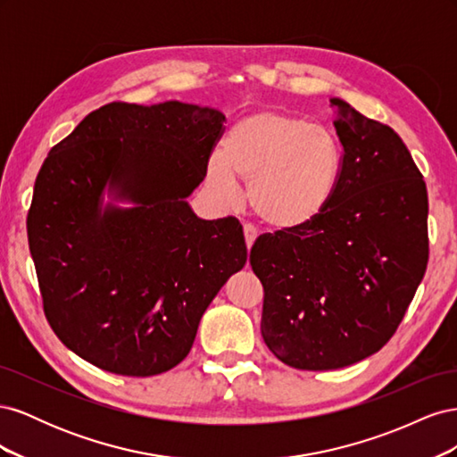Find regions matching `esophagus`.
Listing matches in <instances>:
<instances>
[{"mask_svg":"<svg viewBox=\"0 0 457 457\" xmlns=\"http://www.w3.org/2000/svg\"><path fill=\"white\" fill-rule=\"evenodd\" d=\"M244 238H245L247 250H252L253 242L257 240V230H255V227H252V225H244Z\"/></svg>","mask_w":457,"mask_h":457,"instance_id":"34e87169","label":"esophagus"}]
</instances>
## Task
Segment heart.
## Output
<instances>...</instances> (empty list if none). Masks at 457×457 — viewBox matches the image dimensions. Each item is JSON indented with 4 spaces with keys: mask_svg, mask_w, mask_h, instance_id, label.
I'll list each match as a JSON object with an SVG mask.
<instances>
[{
    "mask_svg": "<svg viewBox=\"0 0 457 457\" xmlns=\"http://www.w3.org/2000/svg\"><path fill=\"white\" fill-rule=\"evenodd\" d=\"M341 146L328 128L278 110H259L232 123L223 154L207 162V183L225 202L247 183L253 213L269 227H305L334 196Z\"/></svg>",
    "mask_w": 457,
    "mask_h": 457,
    "instance_id": "obj_1",
    "label": "heart"
}]
</instances>
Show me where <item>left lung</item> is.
Listing matches in <instances>:
<instances>
[{
    "label": "left lung",
    "instance_id": "1",
    "mask_svg": "<svg viewBox=\"0 0 457 457\" xmlns=\"http://www.w3.org/2000/svg\"><path fill=\"white\" fill-rule=\"evenodd\" d=\"M341 173L312 223L262 234L250 262L265 289L261 334L297 370L364 361L393 337L428 261L427 187L403 139L329 99Z\"/></svg>",
    "mask_w": 457,
    "mask_h": 457
}]
</instances>
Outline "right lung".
<instances>
[{
  "instance_id": "add662e5",
  "label": "right lung",
  "mask_w": 457,
  "mask_h": 457,
  "mask_svg": "<svg viewBox=\"0 0 457 457\" xmlns=\"http://www.w3.org/2000/svg\"><path fill=\"white\" fill-rule=\"evenodd\" d=\"M223 121L179 101L110 103L41 165L26 227L44 312L93 366L131 378L175 368L219 289L244 269L238 219L205 220L187 202Z\"/></svg>"
}]
</instances>
